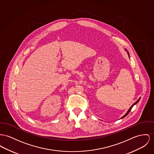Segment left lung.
<instances>
[{
    "label": "left lung",
    "mask_w": 154,
    "mask_h": 154,
    "mask_svg": "<svg viewBox=\"0 0 154 154\" xmlns=\"http://www.w3.org/2000/svg\"><path fill=\"white\" fill-rule=\"evenodd\" d=\"M128 55H129V54H128ZM140 99H138V100H137V102H135L133 104V105H132V106H131V107H130V109H129V110H128V112H127V113H126V114H125V115H124V116H123V117H122V119H123V118H124V117H125V116H127V114H128V113H130V111H131V109H132V107H133L134 106V105H135V104H137V103L138 102H139V100H140Z\"/></svg>",
    "instance_id": "1"
}]
</instances>
